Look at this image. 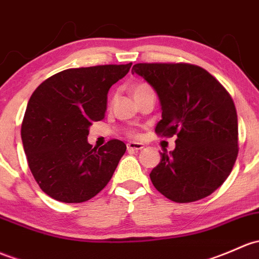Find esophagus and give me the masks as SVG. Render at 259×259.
I'll list each match as a JSON object with an SVG mask.
<instances>
[{
  "label": "esophagus",
  "instance_id": "34e87169",
  "mask_svg": "<svg viewBox=\"0 0 259 259\" xmlns=\"http://www.w3.org/2000/svg\"><path fill=\"white\" fill-rule=\"evenodd\" d=\"M127 150L130 151H138V150H141V149L144 148L143 144L140 143H127Z\"/></svg>",
  "mask_w": 259,
  "mask_h": 259
}]
</instances>
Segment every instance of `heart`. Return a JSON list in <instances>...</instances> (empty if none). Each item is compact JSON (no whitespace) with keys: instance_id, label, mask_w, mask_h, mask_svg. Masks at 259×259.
Wrapping results in <instances>:
<instances>
[{"instance_id":"1","label":"heart","mask_w":259,"mask_h":259,"mask_svg":"<svg viewBox=\"0 0 259 259\" xmlns=\"http://www.w3.org/2000/svg\"><path fill=\"white\" fill-rule=\"evenodd\" d=\"M152 89L150 88V85L146 83H144V81H139V83L134 84L132 88V92H133V95H134V99H137L138 97H140V95L148 93V92H151ZM132 137H137V134H135L134 132H130L129 133Z\"/></svg>"}]
</instances>
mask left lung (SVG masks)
I'll return each mask as SVG.
<instances>
[{"instance_id": "8db88e82", "label": "left lung", "mask_w": 259, "mask_h": 259, "mask_svg": "<svg viewBox=\"0 0 259 259\" xmlns=\"http://www.w3.org/2000/svg\"><path fill=\"white\" fill-rule=\"evenodd\" d=\"M132 73L156 91L162 119L156 133L176 138L170 155L152 168L155 189L175 202L207 197L226 181L238 155L235 103L225 87L198 65L138 63Z\"/></svg>"}]
</instances>
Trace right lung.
Returning <instances> with one entry per match:
<instances>
[{"mask_svg": "<svg viewBox=\"0 0 259 259\" xmlns=\"http://www.w3.org/2000/svg\"><path fill=\"white\" fill-rule=\"evenodd\" d=\"M133 63L70 68L47 78L29 98L21 138L31 172L52 198L79 203L110 181L126 145L111 139L93 148L87 138L104 119L110 87Z\"/></svg>", "mask_w": 259, "mask_h": 259, "instance_id": "1", "label": "right lung"}]
</instances>
